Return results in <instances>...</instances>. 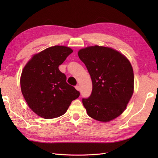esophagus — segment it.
<instances>
[{
  "label": "esophagus",
  "instance_id": "34e87169",
  "mask_svg": "<svg viewBox=\"0 0 158 158\" xmlns=\"http://www.w3.org/2000/svg\"><path fill=\"white\" fill-rule=\"evenodd\" d=\"M75 88L78 90V91H80V90H81V88H80V86L79 85H77L76 86H75Z\"/></svg>",
  "mask_w": 158,
  "mask_h": 158
}]
</instances>
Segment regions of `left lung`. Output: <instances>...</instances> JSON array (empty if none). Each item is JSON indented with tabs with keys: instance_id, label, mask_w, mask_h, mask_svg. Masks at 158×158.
Listing matches in <instances>:
<instances>
[{
	"instance_id": "8db88e82",
	"label": "left lung",
	"mask_w": 158,
	"mask_h": 158,
	"mask_svg": "<svg viewBox=\"0 0 158 158\" xmlns=\"http://www.w3.org/2000/svg\"><path fill=\"white\" fill-rule=\"evenodd\" d=\"M78 56L92 81L91 95L82 99L88 115L103 122L119 116L134 91V73L129 60L115 49L98 45L80 49Z\"/></svg>"
}]
</instances>
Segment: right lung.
<instances>
[{"label": "right lung", "instance_id": "1", "mask_svg": "<svg viewBox=\"0 0 158 158\" xmlns=\"http://www.w3.org/2000/svg\"><path fill=\"white\" fill-rule=\"evenodd\" d=\"M73 50L53 46L35 55L22 73V94L29 107L45 119L64 115L79 91L66 83V77L58 69Z\"/></svg>", "mask_w": 158, "mask_h": 158}]
</instances>
